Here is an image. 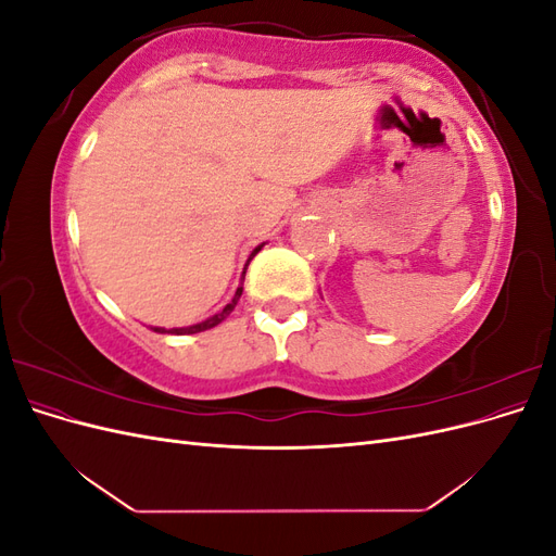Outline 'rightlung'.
Returning a JSON list of instances; mask_svg holds the SVG:
<instances>
[{"instance_id": "add662e5", "label": "right lung", "mask_w": 556, "mask_h": 556, "mask_svg": "<svg viewBox=\"0 0 556 556\" xmlns=\"http://www.w3.org/2000/svg\"><path fill=\"white\" fill-rule=\"evenodd\" d=\"M260 250H262V245H260V248H255V250H252V255H250V260H252V257H255ZM250 260H248V264H250ZM248 264H245V268H248ZM243 274H245V271H243ZM241 292H243V288H239V290H237V294H233V299L229 301V304H227V306H225V308H223L220 313H215L213 317H208V319H206V323H201V325H194V327H182V329H169V333H176V336H182V333H197V331H206V329H213L215 325H220V323H223V319H225V317H227V315H229V313L233 311V306H237V304H239V296H241ZM155 331H162V333H164L166 329H157V327H155Z\"/></svg>"}]
</instances>
